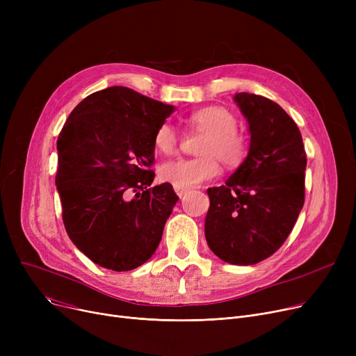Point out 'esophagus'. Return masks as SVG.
I'll return each mask as SVG.
<instances>
[{"mask_svg":"<svg viewBox=\"0 0 356 356\" xmlns=\"http://www.w3.org/2000/svg\"><path fill=\"white\" fill-rule=\"evenodd\" d=\"M175 192L177 193L179 197H183L186 193H188V189H186V188H180V186H175Z\"/></svg>","mask_w":356,"mask_h":356,"instance_id":"esophagus-1","label":"esophagus"}]
</instances>
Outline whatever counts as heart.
<instances>
[{"label":"heart","instance_id":"heart-1","mask_svg":"<svg viewBox=\"0 0 356 356\" xmlns=\"http://www.w3.org/2000/svg\"><path fill=\"white\" fill-rule=\"evenodd\" d=\"M192 128L207 134L197 147L200 157L177 159L160 167V179L180 188H196L218 176L219 161L225 165H238L248 153L247 137L236 129V117L223 106H207L189 115ZM154 145L163 154H173L179 145V136L175 127L161 124L154 133Z\"/></svg>","mask_w":356,"mask_h":356}]
</instances>
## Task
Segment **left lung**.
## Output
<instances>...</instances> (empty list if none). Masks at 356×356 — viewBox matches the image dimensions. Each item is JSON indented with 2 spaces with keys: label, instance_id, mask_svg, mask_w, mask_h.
Wrapping results in <instances>:
<instances>
[{
  "label": "left lung",
  "instance_id": "8db88e82",
  "mask_svg": "<svg viewBox=\"0 0 356 356\" xmlns=\"http://www.w3.org/2000/svg\"><path fill=\"white\" fill-rule=\"evenodd\" d=\"M234 101L248 121L247 159L219 188H209L208 245L225 263L252 266L290 235L305 204L306 152L297 124L278 104L254 93Z\"/></svg>",
  "mask_w": 356,
  "mask_h": 356
}]
</instances>
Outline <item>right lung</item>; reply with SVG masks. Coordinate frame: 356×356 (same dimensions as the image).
I'll return each mask as SVG.
<instances>
[{"label":"right lung","mask_w":356,"mask_h":356,"mask_svg":"<svg viewBox=\"0 0 356 356\" xmlns=\"http://www.w3.org/2000/svg\"><path fill=\"white\" fill-rule=\"evenodd\" d=\"M173 111L129 88L111 86L78 104L60 131L56 186L65 228L76 248L104 268L134 270L160 244L179 197L170 183L148 186L154 180V133Z\"/></svg>","instance_id":"right-lung-1"}]
</instances>
